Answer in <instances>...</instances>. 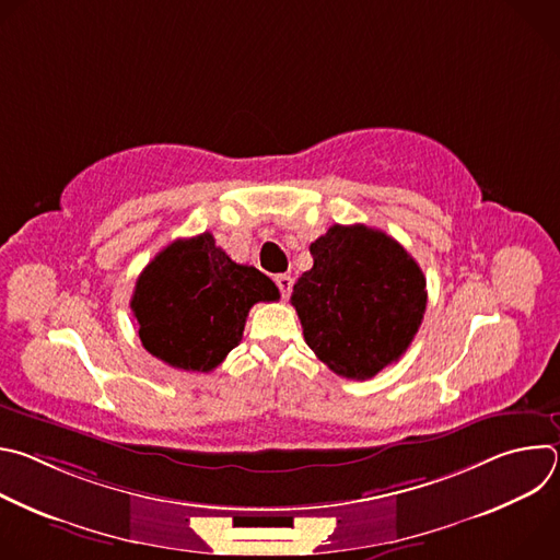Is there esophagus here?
Segmentation results:
<instances>
[{
    "instance_id": "34e87169",
    "label": "esophagus",
    "mask_w": 560,
    "mask_h": 560,
    "mask_svg": "<svg viewBox=\"0 0 560 560\" xmlns=\"http://www.w3.org/2000/svg\"><path fill=\"white\" fill-rule=\"evenodd\" d=\"M292 283H294V281H292V277H288V275H279V277H277V288H279V292H281L283 299L290 296Z\"/></svg>"
}]
</instances>
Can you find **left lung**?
<instances>
[{"label": "left lung", "mask_w": 560, "mask_h": 560, "mask_svg": "<svg viewBox=\"0 0 560 560\" xmlns=\"http://www.w3.org/2000/svg\"><path fill=\"white\" fill-rule=\"evenodd\" d=\"M292 305L310 350L335 374L365 381L401 359L423 322L425 277L381 230L335 223L310 244Z\"/></svg>", "instance_id": "1"}]
</instances>
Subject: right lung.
Returning a JSON list of instances; mask_svg holds the SVG:
<instances>
[{
	"instance_id": "obj_1",
	"label": "right lung",
	"mask_w": 560,
	"mask_h": 560,
	"mask_svg": "<svg viewBox=\"0 0 560 560\" xmlns=\"http://www.w3.org/2000/svg\"><path fill=\"white\" fill-rule=\"evenodd\" d=\"M277 299L279 288L264 272L232 261L203 232L177 238L143 268L130 307L152 357L210 372L242 341L250 307Z\"/></svg>"
}]
</instances>
